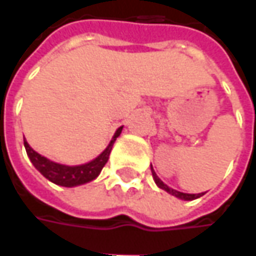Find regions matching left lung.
Here are the masks:
<instances>
[{
    "mask_svg": "<svg viewBox=\"0 0 256 256\" xmlns=\"http://www.w3.org/2000/svg\"><path fill=\"white\" fill-rule=\"evenodd\" d=\"M153 177H154L156 184H157L160 188L164 190V191H167V192H168V194H172V196L178 197V198H181V200H196V198H198V197H201V196H204V192H201V194H186V192H180V191H177V190L170 188L167 184H164L163 181L157 177V174H156L154 172H153Z\"/></svg>",
    "mask_w": 256,
    "mask_h": 256,
    "instance_id": "obj_1",
    "label": "left lung"
}]
</instances>
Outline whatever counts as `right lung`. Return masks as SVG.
<instances>
[{
    "mask_svg": "<svg viewBox=\"0 0 256 256\" xmlns=\"http://www.w3.org/2000/svg\"><path fill=\"white\" fill-rule=\"evenodd\" d=\"M122 128H118V132L114 133V137L110 142V144L108 146V148L99 157H96L90 163L82 164V166H74V167L54 163L48 158H45L44 156L38 154L35 150H32L30 147L26 140H24V146H25L26 154L30 157L31 163L35 166V168L44 177H46L49 181L55 182L58 186L75 187V186H80V184L94 180L100 174L102 168L104 167V164L108 163V160H109V154H110L112 147H113L116 137H119V134L122 133Z\"/></svg>",
    "mask_w": 256,
    "mask_h": 256,
    "instance_id": "right-lung-1",
    "label": "right lung"
}]
</instances>
